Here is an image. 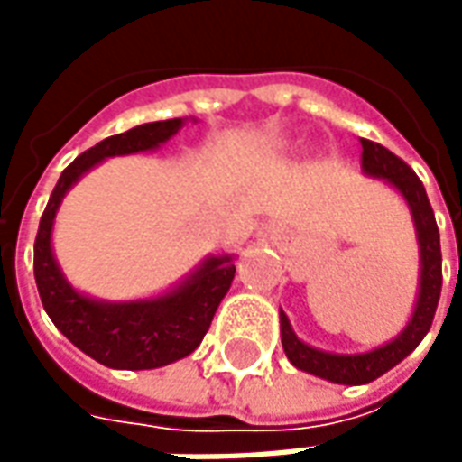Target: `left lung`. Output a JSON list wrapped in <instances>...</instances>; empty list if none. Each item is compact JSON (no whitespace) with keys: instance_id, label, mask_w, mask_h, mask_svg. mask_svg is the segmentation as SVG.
Listing matches in <instances>:
<instances>
[{"instance_id":"obj_1","label":"left lung","mask_w":462,"mask_h":462,"mask_svg":"<svg viewBox=\"0 0 462 462\" xmlns=\"http://www.w3.org/2000/svg\"><path fill=\"white\" fill-rule=\"evenodd\" d=\"M361 168L368 175L386 178L398 192L406 198L416 220L418 242H420V260H423V272H420V291H418L416 311L408 321L403 334L393 339L391 344L381 348H374L368 354H354V356H339V354H324L317 348L301 344L290 327V319L280 311V329H282V346L291 364L307 374L327 378L334 383H346V386H361L371 383L378 376H383L386 371L401 364L413 348L423 341V337L433 324L436 317L438 300H440V287H443V270H440V235H438L436 215L428 202L426 188L416 172L408 168L406 162L398 155L383 148L381 143L366 141L361 138Z\"/></svg>"}]
</instances>
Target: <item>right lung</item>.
Returning a JSON list of instances; mask_svg holds the SVG:
<instances>
[{"instance_id": "right-lung-1", "label": "right lung", "mask_w": 462, "mask_h": 462, "mask_svg": "<svg viewBox=\"0 0 462 462\" xmlns=\"http://www.w3.org/2000/svg\"><path fill=\"white\" fill-rule=\"evenodd\" d=\"M180 125V118L143 123L131 131L96 143L94 148L81 152L61 172L39 220L34 242V280L46 314L74 346L108 368H158L192 354L200 346L222 297L230 290L235 264L230 257H212L200 272H195L185 284L161 300L101 304L76 294L56 267L51 254L54 215L64 192L96 162L108 155L151 151L168 141L172 133H178Z\"/></svg>"}]
</instances>
